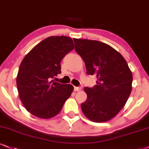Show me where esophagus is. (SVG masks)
<instances>
[{"label": "esophagus", "instance_id": "obj_1", "mask_svg": "<svg viewBox=\"0 0 149 149\" xmlns=\"http://www.w3.org/2000/svg\"><path fill=\"white\" fill-rule=\"evenodd\" d=\"M81 87H74V91H81Z\"/></svg>", "mask_w": 149, "mask_h": 149}]
</instances>
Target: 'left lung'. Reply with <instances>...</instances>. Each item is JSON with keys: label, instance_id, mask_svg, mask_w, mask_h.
Listing matches in <instances>:
<instances>
[{"label": "left lung", "instance_id": "left-lung-1", "mask_svg": "<svg viewBox=\"0 0 149 149\" xmlns=\"http://www.w3.org/2000/svg\"><path fill=\"white\" fill-rule=\"evenodd\" d=\"M75 50L84 60L88 74L97 77V85L84 88V115L94 122L113 119L125 106L132 91L133 75L120 53L108 44L74 38Z\"/></svg>", "mask_w": 149, "mask_h": 149}]
</instances>
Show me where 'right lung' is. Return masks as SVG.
Masks as SVG:
<instances>
[{"mask_svg":"<svg viewBox=\"0 0 149 149\" xmlns=\"http://www.w3.org/2000/svg\"><path fill=\"white\" fill-rule=\"evenodd\" d=\"M74 47L65 36H49L34 47L22 61L16 86L24 107L34 116L49 119L60 113L74 87L51 79L61 72L60 63Z\"/></svg>","mask_w":149,"mask_h":149,"instance_id":"right-lung-1","label":"right lung"}]
</instances>
